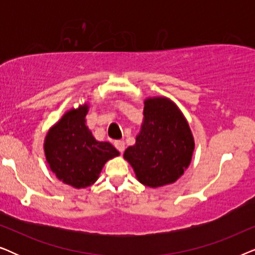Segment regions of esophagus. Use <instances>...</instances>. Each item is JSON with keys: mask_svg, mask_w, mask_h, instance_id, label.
I'll return each mask as SVG.
<instances>
[{"mask_svg": "<svg viewBox=\"0 0 255 255\" xmlns=\"http://www.w3.org/2000/svg\"><path fill=\"white\" fill-rule=\"evenodd\" d=\"M114 145H115V147H116L121 153L124 152V149H125V142H124L123 140H116V141L114 142Z\"/></svg>", "mask_w": 255, "mask_h": 255, "instance_id": "obj_1", "label": "esophagus"}]
</instances>
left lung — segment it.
I'll use <instances>...</instances> for the list:
<instances>
[{"instance_id": "left-lung-1", "label": "left lung", "mask_w": 255, "mask_h": 255, "mask_svg": "<svg viewBox=\"0 0 255 255\" xmlns=\"http://www.w3.org/2000/svg\"><path fill=\"white\" fill-rule=\"evenodd\" d=\"M144 124L135 145L124 158L147 187H160L179 179L189 166L194 139L189 125L175 104L165 97L145 101Z\"/></svg>"}]
</instances>
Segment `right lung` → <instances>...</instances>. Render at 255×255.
Wrapping results in <instances>:
<instances>
[{"instance_id": "1", "label": "right lung", "mask_w": 255, "mask_h": 255, "mask_svg": "<svg viewBox=\"0 0 255 255\" xmlns=\"http://www.w3.org/2000/svg\"><path fill=\"white\" fill-rule=\"evenodd\" d=\"M87 106L71 110L45 139L46 160L59 180L75 188L93 184L104 163L120 152L110 142L97 141L86 127Z\"/></svg>"}]
</instances>
